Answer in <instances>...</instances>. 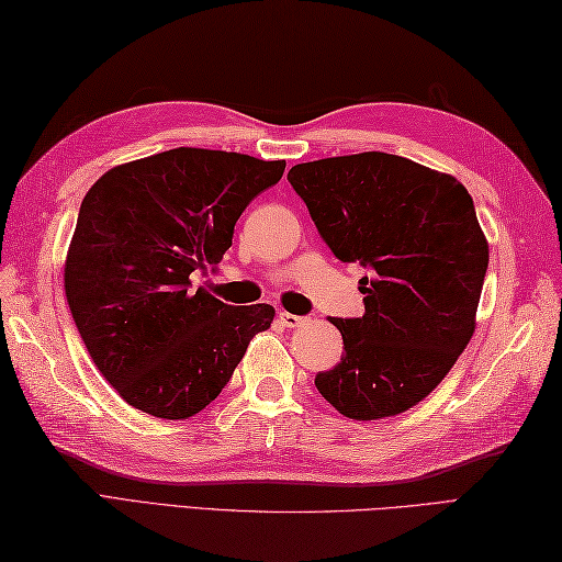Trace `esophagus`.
<instances>
[{
	"label": "esophagus",
	"instance_id": "1",
	"mask_svg": "<svg viewBox=\"0 0 562 562\" xmlns=\"http://www.w3.org/2000/svg\"><path fill=\"white\" fill-rule=\"evenodd\" d=\"M280 324L284 328H300L304 324V316H294L290 312H280Z\"/></svg>",
	"mask_w": 562,
	"mask_h": 562
}]
</instances>
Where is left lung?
<instances>
[{"instance_id": "8db88e82", "label": "left lung", "mask_w": 562, "mask_h": 562, "mask_svg": "<svg viewBox=\"0 0 562 562\" xmlns=\"http://www.w3.org/2000/svg\"><path fill=\"white\" fill-rule=\"evenodd\" d=\"M288 181L342 262L360 260L364 316L330 318L345 352L316 389L352 420L405 413L475 330L487 241L457 178L384 151L296 164Z\"/></svg>"}]
</instances>
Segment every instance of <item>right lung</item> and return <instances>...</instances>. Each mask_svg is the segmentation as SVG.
<instances>
[{
  "mask_svg": "<svg viewBox=\"0 0 562 562\" xmlns=\"http://www.w3.org/2000/svg\"><path fill=\"white\" fill-rule=\"evenodd\" d=\"M284 161L178 147L105 171L81 200L65 260L71 318L133 408L188 420L220 396L270 304L229 306L190 274L217 266L246 205Z\"/></svg>",
  "mask_w": 562,
  "mask_h": 562,
  "instance_id": "right-lung-1",
  "label": "right lung"
}]
</instances>
